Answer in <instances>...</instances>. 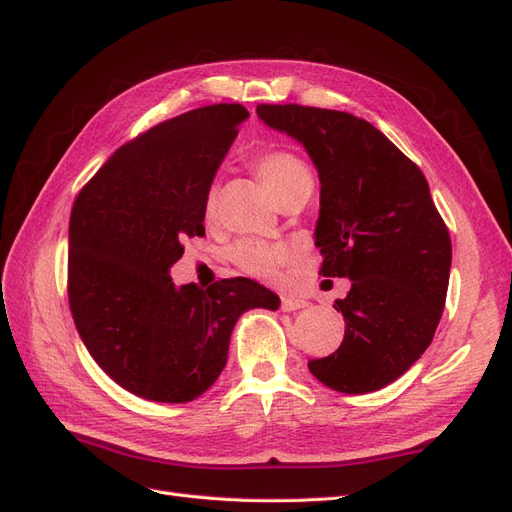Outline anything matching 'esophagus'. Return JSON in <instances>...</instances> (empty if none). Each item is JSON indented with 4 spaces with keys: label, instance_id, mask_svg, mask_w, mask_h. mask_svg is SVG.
<instances>
[{
    "label": "esophagus",
    "instance_id": "esophagus-1",
    "mask_svg": "<svg viewBox=\"0 0 512 512\" xmlns=\"http://www.w3.org/2000/svg\"><path fill=\"white\" fill-rule=\"evenodd\" d=\"M280 307H282V312H294V309H303V307H307V301L297 299V297H282Z\"/></svg>",
    "mask_w": 512,
    "mask_h": 512
}]
</instances>
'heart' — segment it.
<instances>
[{
	"label": "heart",
	"instance_id": "obj_1",
	"mask_svg": "<svg viewBox=\"0 0 512 512\" xmlns=\"http://www.w3.org/2000/svg\"><path fill=\"white\" fill-rule=\"evenodd\" d=\"M254 170L265 181L269 192L277 203L284 205L292 198L312 196L314 192V173L309 164L288 149H271L260 153L254 160ZM218 207V192L209 188L205 194L203 211L205 218H213ZM232 265L243 273L258 277V280H273L277 269L290 260L292 252L288 245L282 243H262L256 239H241L230 247L228 252Z\"/></svg>",
	"mask_w": 512,
	"mask_h": 512
}]
</instances>
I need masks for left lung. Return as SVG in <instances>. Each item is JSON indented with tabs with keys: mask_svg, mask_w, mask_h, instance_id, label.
<instances>
[{
	"mask_svg": "<svg viewBox=\"0 0 512 512\" xmlns=\"http://www.w3.org/2000/svg\"><path fill=\"white\" fill-rule=\"evenodd\" d=\"M256 113L297 138L316 164L320 275L352 282L346 299L335 301L344 342L307 367L333 391H378L421 359L446 301L451 235L427 179L378 128L350 113L301 104H258Z\"/></svg>",
	"mask_w": 512,
	"mask_h": 512,
	"instance_id": "1",
	"label": "left lung"
}]
</instances>
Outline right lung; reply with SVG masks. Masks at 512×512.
<instances>
[{
  "label": "right lung",
  "mask_w": 512,
  "mask_h": 512,
  "mask_svg": "<svg viewBox=\"0 0 512 512\" xmlns=\"http://www.w3.org/2000/svg\"><path fill=\"white\" fill-rule=\"evenodd\" d=\"M250 115L211 104L121 145L74 200L68 301L83 344L123 389L185 404L218 380L247 309L280 299L247 277L177 288L168 269L205 232V194Z\"/></svg>",
  "instance_id": "obj_1"
}]
</instances>
